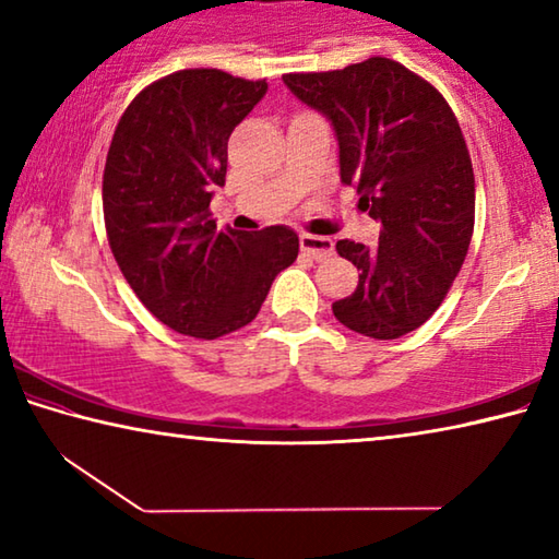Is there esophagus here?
Instances as JSON below:
<instances>
[{
	"instance_id": "1",
	"label": "esophagus",
	"mask_w": 559,
	"mask_h": 559,
	"mask_svg": "<svg viewBox=\"0 0 559 559\" xmlns=\"http://www.w3.org/2000/svg\"><path fill=\"white\" fill-rule=\"evenodd\" d=\"M300 251L313 257L316 261H323L328 257H333L335 243L328 236H313V234H300Z\"/></svg>"
}]
</instances>
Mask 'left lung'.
<instances>
[{
	"mask_svg": "<svg viewBox=\"0 0 559 559\" xmlns=\"http://www.w3.org/2000/svg\"><path fill=\"white\" fill-rule=\"evenodd\" d=\"M283 83L333 122L340 179L382 224L372 249L335 243L359 271L335 318L374 340L412 333L447 298L473 236L476 179L456 116L429 81L384 56Z\"/></svg>",
	"mask_w": 559,
	"mask_h": 559,
	"instance_id": "obj_1",
	"label": "left lung"
}]
</instances>
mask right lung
I'll return each mask as SVG.
<instances>
[{"label":"right lung","instance_id":"add662e5","mask_svg":"<svg viewBox=\"0 0 559 559\" xmlns=\"http://www.w3.org/2000/svg\"><path fill=\"white\" fill-rule=\"evenodd\" d=\"M266 88L185 69L140 91L112 132L103 173L110 251L143 306L182 335L216 340L249 325L298 257L288 226L219 231L210 212L231 132Z\"/></svg>","mask_w":559,"mask_h":559}]
</instances>
